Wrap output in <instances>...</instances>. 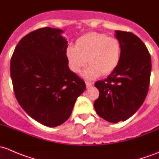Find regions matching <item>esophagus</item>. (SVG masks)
<instances>
[{
  "mask_svg": "<svg viewBox=\"0 0 159 159\" xmlns=\"http://www.w3.org/2000/svg\"><path fill=\"white\" fill-rule=\"evenodd\" d=\"M92 85H93V83H92L91 82H89V81H86V87H87V88L90 87V86H92Z\"/></svg>",
  "mask_w": 159,
  "mask_h": 159,
  "instance_id": "34e87169",
  "label": "esophagus"
}]
</instances>
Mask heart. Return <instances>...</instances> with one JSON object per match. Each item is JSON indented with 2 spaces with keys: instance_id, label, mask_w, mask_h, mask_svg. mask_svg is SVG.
Instances as JSON below:
<instances>
[{
  "instance_id": "obj_1",
  "label": "heart",
  "mask_w": 159,
  "mask_h": 159,
  "mask_svg": "<svg viewBox=\"0 0 159 159\" xmlns=\"http://www.w3.org/2000/svg\"><path fill=\"white\" fill-rule=\"evenodd\" d=\"M66 57L69 67L75 73H80L88 61L90 65L84 76L93 79L101 74H110L118 67L122 57V47L116 37L91 32L79 37L75 47H67Z\"/></svg>"
}]
</instances>
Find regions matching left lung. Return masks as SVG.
I'll return each mask as SVG.
<instances>
[{
    "label": "left lung",
    "instance_id": "8db88e82",
    "mask_svg": "<svg viewBox=\"0 0 159 159\" xmlns=\"http://www.w3.org/2000/svg\"><path fill=\"white\" fill-rule=\"evenodd\" d=\"M122 47L118 67L103 80L95 83L99 98L94 102L96 113L109 122L125 121L145 101L149 88L151 56L145 43L131 32L116 30Z\"/></svg>",
    "mask_w": 159,
    "mask_h": 159
}]
</instances>
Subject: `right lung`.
<instances>
[{"instance_id":"1","label":"right lung","mask_w":159,"mask_h":159,"mask_svg":"<svg viewBox=\"0 0 159 159\" xmlns=\"http://www.w3.org/2000/svg\"><path fill=\"white\" fill-rule=\"evenodd\" d=\"M60 29L43 27L19 41L11 60L14 95L22 109L46 126L66 122L86 83L69 69Z\"/></svg>"}]
</instances>
